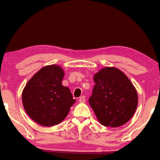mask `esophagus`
<instances>
[{
  "label": "esophagus",
  "instance_id": "obj_1",
  "mask_svg": "<svg viewBox=\"0 0 160 160\" xmlns=\"http://www.w3.org/2000/svg\"><path fill=\"white\" fill-rule=\"evenodd\" d=\"M79 102L80 103H84L85 102V96H82L81 97H80L79 99Z\"/></svg>",
  "mask_w": 160,
  "mask_h": 160
}]
</instances>
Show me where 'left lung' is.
<instances>
[{"label": "left lung", "instance_id": "obj_1", "mask_svg": "<svg viewBox=\"0 0 160 160\" xmlns=\"http://www.w3.org/2000/svg\"><path fill=\"white\" fill-rule=\"evenodd\" d=\"M89 103L102 125L119 127L131 119L138 106V93L131 80L114 67H105L94 75Z\"/></svg>", "mask_w": 160, "mask_h": 160}]
</instances>
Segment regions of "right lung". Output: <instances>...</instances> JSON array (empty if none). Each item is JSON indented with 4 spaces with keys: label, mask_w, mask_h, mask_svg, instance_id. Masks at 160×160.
Masks as SVG:
<instances>
[{
    "label": "right lung",
    "mask_w": 160,
    "mask_h": 160,
    "mask_svg": "<svg viewBox=\"0 0 160 160\" xmlns=\"http://www.w3.org/2000/svg\"><path fill=\"white\" fill-rule=\"evenodd\" d=\"M63 77L61 66H47L37 72L24 88L23 107L38 124L48 127L60 123L75 102L70 89L62 85Z\"/></svg>",
    "instance_id": "right-lung-1"
}]
</instances>
